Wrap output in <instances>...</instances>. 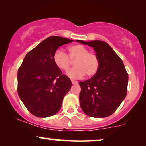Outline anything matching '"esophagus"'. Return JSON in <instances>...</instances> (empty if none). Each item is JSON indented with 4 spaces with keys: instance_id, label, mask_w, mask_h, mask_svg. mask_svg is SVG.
<instances>
[{
    "instance_id": "esophagus-1",
    "label": "esophagus",
    "mask_w": 146,
    "mask_h": 146,
    "mask_svg": "<svg viewBox=\"0 0 146 146\" xmlns=\"http://www.w3.org/2000/svg\"><path fill=\"white\" fill-rule=\"evenodd\" d=\"M71 82L73 84H78V81H75V80H71Z\"/></svg>"
}]
</instances>
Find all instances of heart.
<instances>
[{
	"mask_svg": "<svg viewBox=\"0 0 146 146\" xmlns=\"http://www.w3.org/2000/svg\"><path fill=\"white\" fill-rule=\"evenodd\" d=\"M68 54L61 50H57L53 53V60L55 65L62 71H68L71 66V61H74L75 67L68 72L72 78H81L86 75L87 78H92L97 74L100 68V59L98 55L83 45L77 44L68 48Z\"/></svg>",
	"mask_w": 146,
	"mask_h": 146,
	"instance_id": "1",
	"label": "heart"
}]
</instances>
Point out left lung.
<instances>
[{"instance_id": "obj_1", "label": "left lung", "mask_w": 146, "mask_h": 146, "mask_svg": "<svg viewBox=\"0 0 146 146\" xmlns=\"http://www.w3.org/2000/svg\"><path fill=\"white\" fill-rule=\"evenodd\" d=\"M93 47L100 59L97 74L80 82V104L86 115L96 118L111 115L127 94L128 74L121 58L106 42L77 40Z\"/></svg>"}]
</instances>
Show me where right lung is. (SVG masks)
<instances>
[{
	"mask_svg": "<svg viewBox=\"0 0 146 146\" xmlns=\"http://www.w3.org/2000/svg\"><path fill=\"white\" fill-rule=\"evenodd\" d=\"M72 42L62 37H49L28 52L18 68V95L34 116H53L61 108L72 83L55 65L53 56L59 46Z\"/></svg>",
	"mask_w": 146,
	"mask_h": 146,
	"instance_id": "obj_1",
	"label": "right lung"
}]
</instances>
